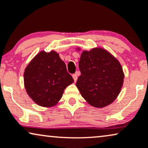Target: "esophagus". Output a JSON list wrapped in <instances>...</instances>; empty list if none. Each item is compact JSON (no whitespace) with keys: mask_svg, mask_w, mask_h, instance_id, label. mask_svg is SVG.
Segmentation results:
<instances>
[{"mask_svg":"<svg viewBox=\"0 0 148 148\" xmlns=\"http://www.w3.org/2000/svg\"><path fill=\"white\" fill-rule=\"evenodd\" d=\"M72 76H73V79H74V82H76L77 80V74H73Z\"/></svg>","mask_w":148,"mask_h":148,"instance_id":"obj_1","label":"esophagus"}]
</instances>
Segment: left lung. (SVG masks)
Wrapping results in <instances>:
<instances>
[{"label": "left lung", "mask_w": 148, "mask_h": 148, "mask_svg": "<svg viewBox=\"0 0 148 148\" xmlns=\"http://www.w3.org/2000/svg\"><path fill=\"white\" fill-rule=\"evenodd\" d=\"M79 68L81 75L76 86L88 103L103 108L114 102L123 86L124 74L120 62L112 53L100 47L84 50Z\"/></svg>", "instance_id": "8db88e82"}]
</instances>
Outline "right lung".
<instances>
[{"label":"right lung","mask_w":148,"mask_h":148,"mask_svg":"<svg viewBox=\"0 0 148 148\" xmlns=\"http://www.w3.org/2000/svg\"><path fill=\"white\" fill-rule=\"evenodd\" d=\"M73 82L65 63L53 50L38 53L24 73L26 92L36 104L44 107L56 105L65 88Z\"/></svg>","instance_id":"add662e5"}]
</instances>
